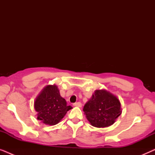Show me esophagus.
Returning <instances> with one entry per match:
<instances>
[{"label": "esophagus", "instance_id": "esophagus-1", "mask_svg": "<svg viewBox=\"0 0 155 155\" xmlns=\"http://www.w3.org/2000/svg\"><path fill=\"white\" fill-rule=\"evenodd\" d=\"M74 107H82V104L80 102H76L73 104Z\"/></svg>", "mask_w": 155, "mask_h": 155}]
</instances>
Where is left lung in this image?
<instances>
[{"label": "left lung", "instance_id": "left-lung-1", "mask_svg": "<svg viewBox=\"0 0 155 155\" xmlns=\"http://www.w3.org/2000/svg\"><path fill=\"white\" fill-rule=\"evenodd\" d=\"M83 111L92 126L105 128L114 124L122 110L115 95L105 90H97L84 106Z\"/></svg>", "mask_w": 155, "mask_h": 155}]
</instances>
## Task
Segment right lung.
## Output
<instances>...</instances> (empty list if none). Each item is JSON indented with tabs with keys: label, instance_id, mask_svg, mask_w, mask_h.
<instances>
[{
	"label": "right lung",
	"instance_id": "1",
	"mask_svg": "<svg viewBox=\"0 0 155 155\" xmlns=\"http://www.w3.org/2000/svg\"><path fill=\"white\" fill-rule=\"evenodd\" d=\"M35 109L38 120L46 125L54 126L60 122L72 107L67 105L56 84H48L36 98Z\"/></svg>",
	"mask_w": 155,
	"mask_h": 155
}]
</instances>
